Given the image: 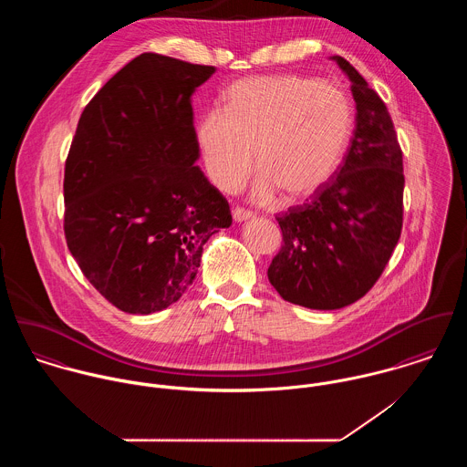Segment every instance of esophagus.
Wrapping results in <instances>:
<instances>
[{
	"label": "esophagus",
	"instance_id": "esophagus-1",
	"mask_svg": "<svg viewBox=\"0 0 467 467\" xmlns=\"http://www.w3.org/2000/svg\"><path fill=\"white\" fill-rule=\"evenodd\" d=\"M252 215H254V213H252L250 210H246V208H241V206L234 208V221H237V223L248 221Z\"/></svg>",
	"mask_w": 467,
	"mask_h": 467
}]
</instances>
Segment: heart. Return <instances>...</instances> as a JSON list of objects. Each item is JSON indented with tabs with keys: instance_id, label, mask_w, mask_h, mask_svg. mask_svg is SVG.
Here are the masks:
<instances>
[{
	"instance_id": "1",
	"label": "heart",
	"mask_w": 467,
	"mask_h": 467,
	"mask_svg": "<svg viewBox=\"0 0 467 467\" xmlns=\"http://www.w3.org/2000/svg\"><path fill=\"white\" fill-rule=\"evenodd\" d=\"M226 109L210 108L196 140L212 183L237 191L261 171L254 198L285 200L320 192L337 172L354 131L348 97L331 84L300 75H266L235 82Z\"/></svg>"
}]
</instances>
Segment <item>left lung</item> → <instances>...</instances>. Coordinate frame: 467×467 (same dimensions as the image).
Listing matches in <instances>:
<instances>
[{"label": "left lung", "mask_w": 467, "mask_h": 467, "mask_svg": "<svg viewBox=\"0 0 467 467\" xmlns=\"http://www.w3.org/2000/svg\"><path fill=\"white\" fill-rule=\"evenodd\" d=\"M356 130L333 180L276 215L282 248L267 267L278 295L309 309H341L381 276L402 228V150L385 102L347 59Z\"/></svg>", "instance_id": "8db88e82"}]
</instances>
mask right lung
Listing matches in <instances>:
<instances>
[{"label":"right lung","mask_w":467,"mask_h":467,"mask_svg":"<svg viewBox=\"0 0 467 467\" xmlns=\"http://www.w3.org/2000/svg\"><path fill=\"white\" fill-rule=\"evenodd\" d=\"M213 71L141 54L80 115L65 167L67 250L124 313L178 302L204 243L232 224L228 201L194 165L192 93Z\"/></svg>","instance_id":"right-lung-1"}]
</instances>
